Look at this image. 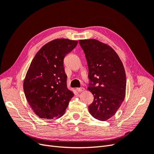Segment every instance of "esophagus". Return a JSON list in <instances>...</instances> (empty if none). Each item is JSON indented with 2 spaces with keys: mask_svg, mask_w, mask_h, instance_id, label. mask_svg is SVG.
<instances>
[{
  "mask_svg": "<svg viewBox=\"0 0 154 154\" xmlns=\"http://www.w3.org/2000/svg\"><path fill=\"white\" fill-rule=\"evenodd\" d=\"M76 91H78V92H83L85 91V88H83V87H81V88H76Z\"/></svg>",
  "mask_w": 154,
  "mask_h": 154,
  "instance_id": "obj_1",
  "label": "esophagus"
}]
</instances>
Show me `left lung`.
I'll list each match as a JSON object with an SVG mask.
<instances>
[{
    "label": "left lung",
    "instance_id": "8db88e82",
    "mask_svg": "<svg viewBox=\"0 0 154 154\" xmlns=\"http://www.w3.org/2000/svg\"><path fill=\"white\" fill-rule=\"evenodd\" d=\"M87 59V89L94 96L88 106L92 117L106 121L115 115L125 100L126 74L122 60L110 45L95 39L79 40Z\"/></svg>",
    "mask_w": 154,
    "mask_h": 154
}]
</instances>
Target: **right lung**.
I'll return each instance as SVG.
<instances>
[{"label":"right lung","mask_w":154,"mask_h":154,"mask_svg":"<svg viewBox=\"0 0 154 154\" xmlns=\"http://www.w3.org/2000/svg\"><path fill=\"white\" fill-rule=\"evenodd\" d=\"M77 44L76 40L55 39L45 44L32 59L23 87L27 102L39 118H60L74 96L67 86L63 58Z\"/></svg>","instance_id":"1"}]
</instances>
